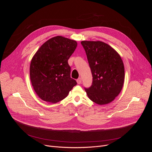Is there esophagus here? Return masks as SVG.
I'll return each instance as SVG.
<instances>
[{
  "label": "esophagus",
  "instance_id": "1",
  "mask_svg": "<svg viewBox=\"0 0 152 152\" xmlns=\"http://www.w3.org/2000/svg\"><path fill=\"white\" fill-rule=\"evenodd\" d=\"M77 83H78V84H80L81 83H82V79L80 78V77H79V78H78L77 79Z\"/></svg>",
  "mask_w": 152,
  "mask_h": 152
}]
</instances>
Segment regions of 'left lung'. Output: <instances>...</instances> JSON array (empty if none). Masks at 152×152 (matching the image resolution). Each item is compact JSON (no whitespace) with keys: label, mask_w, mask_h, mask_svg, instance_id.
Here are the masks:
<instances>
[{"label":"left lung","mask_w":152,"mask_h":152,"mask_svg":"<svg viewBox=\"0 0 152 152\" xmlns=\"http://www.w3.org/2000/svg\"><path fill=\"white\" fill-rule=\"evenodd\" d=\"M93 76L92 85L85 88L89 99L98 104L113 102L121 92L124 67L121 56L110 45L100 41H82Z\"/></svg>","instance_id":"1"}]
</instances>
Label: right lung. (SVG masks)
I'll list each match as a JSON object with an SVG mask.
<instances>
[{"instance_id": "1", "label": "right lung", "mask_w": 152, "mask_h": 152, "mask_svg": "<svg viewBox=\"0 0 152 152\" xmlns=\"http://www.w3.org/2000/svg\"><path fill=\"white\" fill-rule=\"evenodd\" d=\"M77 45L75 40L56 36L46 41L34 55L30 79L34 91L42 100L57 103L66 98L77 84L70 77L68 63Z\"/></svg>"}]
</instances>
